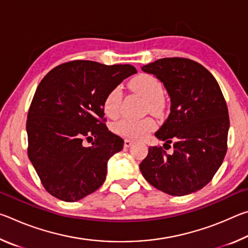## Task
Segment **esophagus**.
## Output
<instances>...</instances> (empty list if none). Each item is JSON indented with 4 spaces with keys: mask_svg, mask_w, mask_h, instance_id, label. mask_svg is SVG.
Returning a JSON list of instances; mask_svg holds the SVG:
<instances>
[{
    "mask_svg": "<svg viewBox=\"0 0 248 248\" xmlns=\"http://www.w3.org/2000/svg\"><path fill=\"white\" fill-rule=\"evenodd\" d=\"M133 143V141L132 140H130V139H125L124 140V148H129L130 145H131Z\"/></svg>",
    "mask_w": 248,
    "mask_h": 248,
    "instance_id": "1",
    "label": "esophagus"
}]
</instances>
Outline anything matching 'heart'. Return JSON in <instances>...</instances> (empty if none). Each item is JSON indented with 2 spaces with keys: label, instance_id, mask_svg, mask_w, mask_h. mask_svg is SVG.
Listing matches in <instances>:
<instances>
[{
  "label": "heart",
  "instance_id": "obj_1",
  "mask_svg": "<svg viewBox=\"0 0 248 248\" xmlns=\"http://www.w3.org/2000/svg\"><path fill=\"white\" fill-rule=\"evenodd\" d=\"M130 89L140 94L146 99V108L153 114H162L165 108V102L163 99V86L156 78L151 74H139L129 83ZM121 103V91L115 87L107 94L104 99L103 108L105 114L110 118L118 116ZM155 127L153 119H120L112 124L114 132L121 137L130 139H139L150 133Z\"/></svg>",
  "mask_w": 248,
  "mask_h": 248
}]
</instances>
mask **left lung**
Returning <instances> with one entry per match:
<instances>
[{
  "instance_id": "left-lung-1",
  "label": "left lung",
  "mask_w": 248,
  "mask_h": 248,
  "mask_svg": "<svg viewBox=\"0 0 248 248\" xmlns=\"http://www.w3.org/2000/svg\"><path fill=\"white\" fill-rule=\"evenodd\" d=\"M164 84L170 112L155 137L173 152L150 146L141 162L143 177L171 196L189 195L203 188L219 170L228 150V106L215 77L186 58L158 59L142 66Z\"/></svg>"
}]
</instances>
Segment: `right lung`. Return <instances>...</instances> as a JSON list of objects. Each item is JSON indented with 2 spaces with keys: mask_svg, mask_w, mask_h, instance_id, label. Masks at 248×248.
Instances as JSON below:
<instances>
[{
  "mask_svg": "<svg viewBox=\"0 0 248 248\" xmlns=\"http://www.w3.org/2000/svg\"><path fill=\"white\" fill-rule=\"evenodd\" d=\"M134 73L130 64L75 60L41 79L27 115L28 157L50 195L73 202L104 184L108 159L124 148L105 124L104 99Z\"/></svg>",
  "mask_w": 248,
  "mask_h": 248,
  "instance_id": "right-lung-1",
  "label": "right lung"
}]
</instances>
